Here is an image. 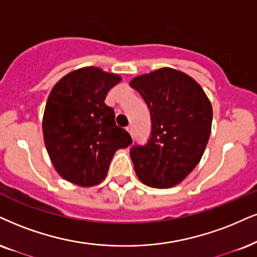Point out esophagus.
Here are the masks:
<instances>
[{
	"label": "esophagus",
	"instance_id": "1",
	"mask_svg": "<svg viewBox=\"0 0 257 257\" xmlns=\"http://www.w3.org/2000/svg\"><path fill=\"white\" fill-rule=\"evenodd\" d=\"M126 130H127V132L130 135H131V136L134 135V127H132V125H128L127 127H126Z\"/></svg>",
	"mask_w": 257,
	"mask_h": 257
}]
</instances>
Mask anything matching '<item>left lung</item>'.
<instances>
[{
    "label": "left lung",
    "instance_id": "8db88e82",
    "mask_svg": "<svg viewBox=\"0 0 257 257\" xmlns=\"http://www.w3.org/2000/svg\"><path fill=\"white\" fill-rule=\"evenodd\" d=\"M150 110L147 144L130 149L142 182L154 188L176 186L200 162L211 135L212 106L191 76L163 68L130 82Z\"/></svg>",
    "mask_w": 257,
    "mask_h": 257
}]
</instances>
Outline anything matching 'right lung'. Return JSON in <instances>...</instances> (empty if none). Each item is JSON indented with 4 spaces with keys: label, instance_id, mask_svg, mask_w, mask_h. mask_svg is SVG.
Returning <instances> with one entry per match:
<instances>
[{
    "label": "right lung",
    "instance_id": "add662e5",
    "mask_svg": "<svg viewBox=\"0 0 257 257\" xmlns=\"http://www.w3.org/2000/svg\"><path fill=\"white\" fill-rule=\"evenodd\" d=\"M121 78L88 66L68 74L47 99L43 119L44 141L59 175L89 187L106 177L119 149L132 144L131 136L115 123L106 95Z\"/></svg>",
    "mask_w": 257,
    "mask_h": 257
}]
</instances>
